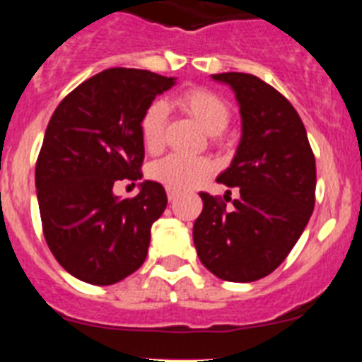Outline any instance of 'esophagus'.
I'll return each instance as SVG.
<instances>
[{
    "instance_id": "1",
    "label": "esophagus",
    "mask_w": 362,
    "mask_h": 362,
    "mask_svg": "<svg viewBox=\"0 0 362 362\" xmlns=\"http://www.w3.org/2000/svg\"><path fill=\"white\" fill-rule=\"evenodd\" d=\"M166 196H168V199H170V201H174V199H177V197H179V192L168 188V190H166Z\"/></svg>"
}]
</instances>
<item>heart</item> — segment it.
<instances>
[{
  "instance_id": "heart-1",
  "label": "heart",
  "mask_w": 362,
  "mask_h": 362,
  "mask_svg": "<svg viewBox=\"0 0 362 362\" xmlns=\"http://www.w3.org/2000/svg\"><path fill=\"white\" fill-rule=\"evenodd\" d=\"M175 105L187 112L192 119H196V123L204 132L212 136L223 132L230 121L228 105L219 95L204 88H190V90L181 92L175 99ZM165 119L166 107L161 101H156L143 112L141 121H139V134L148 152H158L163 146ZM210 172H212V163L209 159L172 153L153 163L148 174L153 181L179 192L199 185Z\"/></svg>"
}]
</instances>
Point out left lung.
<instances>
[{
    "mask_svg": "<svg viewBox=\"0 0 362 362\" xmlns=\"http://www.w3.org/2000/svg\"><path fill=\"white\" fill-rule=\"evenodd\" d=\"M235 92L241 141L217 181L239 187V199L201 192L203 212L194 223L201 263L223 281L252 283L283 263L315 204V158L296 108L252 74H212ZM228 201V197L225 196Z\"/></svg>",
    "mask_w": 362,
    "mask_h": 362,
    "instance_id": "obj_1",
    "label": "left lung"
}]
</instances>
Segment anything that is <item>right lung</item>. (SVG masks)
<instances>
[{
	"mask_svg": "<svg viewBox=\"0 0 362 362\" xmlns=\"http://www.w3.org/2000/svg\"><path fill=\"white\" fill-rule=\"evenodd\" d=\"M174 85L150 70L108 69L74 88L50 117L36 163L41 225L57 263L79 281L107 286L145 263L165 188L143 181L132 199L112 190L143 177L139 121Z\"/></svg>",
	"mask_w": 362,
	"mask_h": 362,
	"instance_id": "obj_1",
	"label": "right lung"
}]
</instances>
